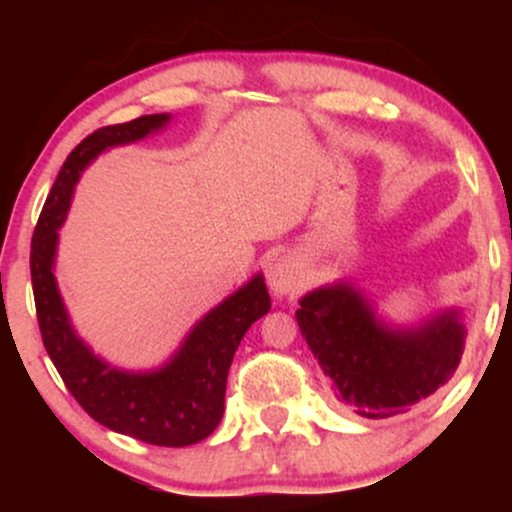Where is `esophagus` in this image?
Here are the masks:
<instances>
[{
  "label": "esophagus",
  "instance_id": "esophagus-1",
  "mask_svg": "<svg viewBox=\"0 0 512 512\" xmlns=\"http://www.w3.org/2000/svg\"><path fill=\"white\" fill-rule=\"evenodd\" d=\"M267 281L274 296L284 298L301 289L303 276H301V269H298V264L293 262L291 257H279V260L269 267Z\"/></svg>",
  "mask_w": 512,
  "mask_h": 512
}]
</instances>
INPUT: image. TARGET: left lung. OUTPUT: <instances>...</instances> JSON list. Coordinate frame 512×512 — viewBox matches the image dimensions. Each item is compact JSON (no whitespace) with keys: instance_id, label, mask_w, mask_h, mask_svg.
Listing matches in <instances>:
<instances>
[{"instance_id":"1","label":"left lung","mask_w":512,"mask_h":512,"mask_svg":"<svg viewBox=\"0 0 512 512\" xmlns=\"http://www.w3.org/2000/svg\"><path fill=\"white\" fill-rule=\"evenodd\" d=\"M298 327L337 397L366 419L404 414L460 366L464 325L445 310L414 330H392L351 284L301 298Z\"/></svg>"}]
</instances>
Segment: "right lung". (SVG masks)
<instances>
[{
    "label": "right lung",
    "mask_w": 512,
    "mask_h": 512,
    "mask_svg": "<svg viewBox=\"0 0 512 512\" xmlns=\"http://www.w3.org/2000/svg\"><path fill=\"white\" fill-rule=\"evenodd\" d=\"M168 120L170 115L161 113L101 127L67 156L33 231L31 281L45 351L81 409L122 436L163 448H185L211 436L219 426L233 354L252 322L272 308L262 276L257 274L204 315L166 366L151 373H127L93 356L76 337L52 274L57 228L67 216L81 170L101 151L144 139Z\"/></svg>",
    "instance_id": "obj_1"
}]
</instances>
